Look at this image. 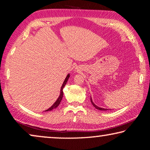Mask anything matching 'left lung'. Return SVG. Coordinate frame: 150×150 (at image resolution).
Returning <instances> with one entry per match:
<instances>
[{"label":"left lung","instance_id":"obj_1","mask_svg":"<svg viewBox=\"0 0 150 150\" xmlns=\"http://www.w3.org/2000/svg\"><path fill=\"white\" fill-rule=\"evenodd\" d=\"M91 103H92V105L94 106V107H95V108L98 109V110H109V109H107V108H101V107H99V106H96L95 103H93V101L92 100V98L91 97Z\"/></svg>","mask_w":150,"mask_h":150}]
</instances>
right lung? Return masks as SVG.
Listing matches in <instances>:
<instances>
[{"label":"right lung","mask_w":150,"mask_h":150,"mask_svg":"<svg viewBox=\"0 0 150 150\" xmlns=\"http://www.w3.org/2000/svg\"><path fill=\"white\" fill-rule=\"evenodd\" d=\"M69 77H70V75H69V74H68V75H67V77H65V80H64V81H63V85H62V87H61V90H60V95H59V97H58L57 99L56 100V101H55V102L54 103V105H53L52 106H51L50 108H48L47 110H45V112L52 110L53 109L56 108L57 107V106H59V105L60 103H61V101H62V98H63V88H64L65 85H66V83H67L68 79H69Z\"/></svg>","instance_id":"1"}]
</instances>
